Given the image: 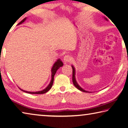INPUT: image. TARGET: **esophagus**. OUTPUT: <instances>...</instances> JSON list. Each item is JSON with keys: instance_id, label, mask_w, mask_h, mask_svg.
<instances>
[{"instance_id": "esophagus-1", "label": "esophagus", "mask_w": 128, "mask_h": 128, "mask_svg": "<svg viewBox=\"0 0 128 128\" xmlns=\"http://www.w3.org/2000/svg\"><path fill=\"white\" fill-rule=\"evenodd\" d=\"M72 61V57L69 56V55H66L64 57V61L66 63H68V62H71Z\"/></svg>"}]
</instances>
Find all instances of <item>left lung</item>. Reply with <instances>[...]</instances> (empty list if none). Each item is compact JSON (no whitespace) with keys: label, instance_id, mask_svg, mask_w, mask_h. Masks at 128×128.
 Returning a JSON list of instances; mask_svg holds the SVG:
<instances>
[{"label":"left lung","instance_id":"obj_1","mask_svg":"<svg viewBox=\"0 0 128 128\" xmlns=\"http://www.w3.org/2000/svg\"><path fill=\"white\" fill-rule=\"evenodd\" d=\"M105 19H106V20H107V19L106 18H105ZM72 82H73V84H74V86H75L77 88H78L79 90L82 91V92H89L88 91L84 90V89L82 88L81 87L78 85V84L77 83V82L76 81V78H75V69H74V67L73 66H72Z\"/></svg>","mask_w":128,"mask_h":128}]
</instances>
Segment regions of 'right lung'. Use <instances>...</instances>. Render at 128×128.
Masks as SVG:
<instances>
[{"label": "right lung", "mask_w": 128, "mask_h": 128, "mask_svg": "<svg viewBox=\"0 0 128 128\" xmlns=\"http://www.w3.org/2000/svg\"><path fill=\"white\" fill-rule=\"evenodd\" d=\"M26 18H25L24 19H23V20L20 22H19L18 23V25L20 24L23 23L26 20ZM63 64H63V62H62L61 61V60H60V59L57 60V61L54 64V66H53L52 68V70H51V72H52L51 80H50V83L49 85H48V86L47 87V88H46L45 89H44V90H43L42 91H37V92H29V91H26L22 90V89L20 88H19V89H20L22 91H24V92H26V93H29V94H44L46 92H47V91H48L50 89V88H52V85H53V83H54V74H56V72L57 71V70L59 69L60 67H62V66H63Z\"/></svg>", "instance_id": "1"}]
</instances>
